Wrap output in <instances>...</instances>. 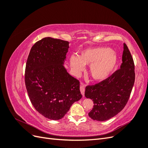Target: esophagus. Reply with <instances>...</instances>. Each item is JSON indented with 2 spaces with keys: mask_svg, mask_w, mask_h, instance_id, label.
I'll list each match as a JSON object with an SVG mask.
<instances>
[{
  "mask_svg": "<svg viewBox=\"0 0 148 148\" xmlns=\"http://www.w3.org/2000/svg\"><path fill=\"white\" fill-rule=\"evenodd\" d=\"M80 91H81L82 95L84 96V91H85V86H84V84H83V83H82V84L80 85Z\"/></svg>",
  "mask_w": 148,
  "mask_h": 148,
  "instance_id": "34e87169",
  "label": "esophagus"
}]
</instances>
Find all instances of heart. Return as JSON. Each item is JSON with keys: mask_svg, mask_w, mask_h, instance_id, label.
<instances>
[{"mask_svg": "<svg viewBox=\"0 0 148 148\" xmlns=\"http://www.w3.org/2000/svg\"><path fill=\"white\" fill-rule=\"evenodd\" d=\"M118 62V57L109 47H94L84 50L78 57H70V66L76 72L83 70V65H90L89 74L95 81L101 82L113 73Z\"/></svg>", "mask_w": 148, "mask_h": 148, "instance_id": "1", "label": "heart"}]
</instances>
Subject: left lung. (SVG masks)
Masks as SVG:
<instances>
[{
	"instance_id": "obj_1",
	"label": "left lung",
	"mask_w": 148,
	"mask_h": 148,
	"mask_svg": "<svg viewBox=\"0 0 148 148\" xmlns=\"http://www.w3.org/2000/svg\"><path fill=\"white\" fill-rule=\"evenodd\" d=\"M135 64L129 49L123 44L120 68L107 79L88 85L84 96L94 102L88 115L94 120L105 121L118 114L127 104L135 83Z\"/></svg>"
}]
</instances>
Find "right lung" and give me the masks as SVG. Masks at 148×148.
Masks as SVG:
<instances>
[{"label":"right lung","instance_id":"right-lung-1","mask_svg":"<svg viewBox=\"0 0 148 148\" xmlns=\"http://www.w3.org/2000/svg\"><path fill=\"white\" fill-rule=\"evenodd\" d=\"M69 44L44 38L31 47L26 62L25 82L30 101L39 114L50 120L63 118L83 96L79 80L63 65Z\"/></svg>","mask_w":148,"mask_h":148}]
</instances>
